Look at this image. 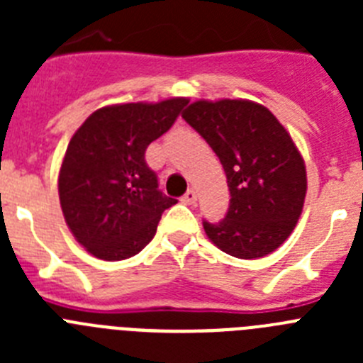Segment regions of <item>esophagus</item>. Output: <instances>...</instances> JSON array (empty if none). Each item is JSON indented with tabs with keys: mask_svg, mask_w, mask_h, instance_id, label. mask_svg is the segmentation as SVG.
<instances>
[{
	"mask_svg": "<svg viewBox=\"0 0 363 363\" xmlns=\"http://www.w3.org/2000/svg\"><path fill=\"white\" fill-rule=\"evenodd\" d=\"M196 200H198V194H196V191H194V189H189V191L184 194L185 203L192 205V203H196Z\"/></svg>",
	"mask_w": 363,
	"mask_h": 363,
	"instance_id": "34e87169",
	"label": "esophagus"
}]
</instances>
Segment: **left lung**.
<instances>
[{
    "label": "left lung",
    "instance_id": "left-lung-1",
    "mask_svg": "<svg viewBox=\"0 0 363 363\" xmlns=\"http://www.w3.org/2000/svg\"><path fill=\"white\" fill-rule=\"evenodd\" d=\"M182 118L209 143L227 176L225 218L203 221L211 242L242 259L277 251L296 227L307 192L293 138L267 107L249 99H200Z\"/></svg>",
    "mask_w": 363,
    "mask_h": 363
}]
</instances>
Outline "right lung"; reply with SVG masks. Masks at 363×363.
<instances>
[{
	"label": "right lung",
	"instance_id": "1",
	"mask_svg": "<svg viewBox=\"0 0 363 363\" xmlns=\"http://www.w3.org/2000/svg\"><path fill=\"white\" fill-rule=\"evenodd\" d=\"M185 98L98 108L70 138L57 192L74 238L99 259L138 255L176 203L158 189L145 150L171 129Z\"/></svg>",
	"mask_w": 363,
	"mask_h": 363
}]
</instances>
